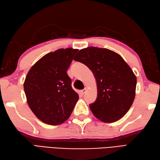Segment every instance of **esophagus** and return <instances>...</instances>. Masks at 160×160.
<instances>
[{
  "label": "esophagus",
  "mask_w": 160,
  "mask_h": 160,
  "mask_svg": "<svg viewBox=\"0 0 160 160\" xmlns=\"http://www.w3.org/2000/svg\"><path fill=\"white\" fill-rule=\"evenodd\" d=\"M86 90H87V89H86V88H85V89H82V90H81V94H84V93H85V92H86Z\"/></svg>",
  "instance_id": "obj_1"
}]
</instances>
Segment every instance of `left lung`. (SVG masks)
I'll use <instances>...</instances> for the list:
<instances>
[{"label":"left lung","instance_id":"obj_1","mask_svg":"<svg viewBox=\"0 0 160 160\" xmlns=\"http://www.w3.org/2000/svg\"><path fill=\"white\" fill-rule=\"evenodd\" d=\"M74 60L92 71L98 94L89 108L104 123L120 119L130 109L136 94V77L122 57L111 50L95 47L81 49Z\"/></svg>","mask_w":160,"mask_h":160}]
</instances>
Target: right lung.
Returning a JSON list of instances; mask_svg holds the SVG:
<instances>
[{
    "label": "right lung",
    "mask_w": 160,
    "mask_h": 160,
    "mask_svg": "<svg viewBox=\"0 0 160 160\" xmlns=\"http://www.w3.org/2000/svg\"><path fill=\"white\" fill-rule=\"evenodd\" d=\"M78 49H59L42 57L26 77L27 102L37 118L49 125L64 123L79 99L67 70Z\"/></svg>",
    "instance_id": "1"
}]
</instances>
